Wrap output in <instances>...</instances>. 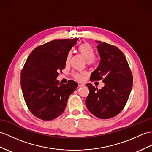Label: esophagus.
<instances>
[{
    "label": "esophagus",
    "instance_id": "esophagus-1",
    "mask_svg": "<svg viewBox=\"0 0 152 152\" xmlns=\"http://www.w3.org/2000/svg\"><path fill=\"white\" fill-rule=\"evenodd\" d=\"M78 86H79V87H83V86H84V84H83V83H78Z\"/></svg>",
    "mask_w": 152,
    "mask_h": 152
}]
</instances>
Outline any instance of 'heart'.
<instances>
[{
	"label": "heart",
	"instance_id": "b5f03b06",
	"mask_svg": "<svg viewBox=\"0 0 152 152\" xmlns=\"http://www.w3.org/2000/svg\"><path fill=\"white\" fill-rule=\"evenodd\" d=\"M78 50L79 53L83 55V56L86 58V63L88 65H94L96 62H97V57H96L94 54V50L93 49L90 44L88 43H83L79 47ZM72 57V53H69L68 55L67 58H66V63H68L69 62L70 59ZM86 75V72H78V73H74L73 77L78 80H81L84 79L85 75Z\"/></svg>",
	"mask_w": 152,
	"mask_h": 152
}]
</instances>
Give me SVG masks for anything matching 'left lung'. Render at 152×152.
<instances>
[{"label": "left lung", "instance_id": "obj_1", "mask_svg": "<svg viewBox=\"0 0 152 152\" xmlns=\"http://www.w3.org/2000/svg\"><path fill=\"white\" fill-rule=\"evenodd\" d=\"M100 62L91 73V80L102 79L104 86L96 89L91 84L86 100L88 110L99 119H110L119 114L126 104L133 85V76L123 53L106 42L96 40Z\"/></svg>", "mask_w": 152, "mask_h": 152}]
</instances>
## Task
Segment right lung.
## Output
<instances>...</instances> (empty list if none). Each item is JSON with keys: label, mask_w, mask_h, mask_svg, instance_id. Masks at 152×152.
Wrapping results in <instances>:
<instances>
[{"label": "right lung", "mask_w": 152, "mask_h": 152, "mask_svg": "<svg viewBox=\"0 0 152 152\" xmlns=\"http://www.w3.org/2000/svg\"><path fill=\"white\" fill-rule=\"evenodd\" d=\"M78 39L54 40L37 47L21 72V88L31 113L43 121H51L63 113L69 96L78 84L69 80L59 84L57 77L65 68L69 51Z\"/></svg>", "instance_id": "right-lung-1"}]
</instances>
